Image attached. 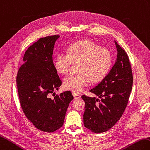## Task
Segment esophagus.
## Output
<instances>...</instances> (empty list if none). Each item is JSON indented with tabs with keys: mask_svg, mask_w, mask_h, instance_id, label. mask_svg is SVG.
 <instances>
[{
	"mask_svg": "<svg viewBox=\"0 0 150 150\" xmlns=\"http://www.w3.org/2000/svg\"><path fill=\"white\" fill-rule=\"evenodd\" d=\"M72 95L74 96V98L75 99H79L81 98V96L78 94V93H76V92H72Z\"/></svg>",
	"mask_w": 150,
	"mask_h": 150,
	"instance_id": "esophagus-1",
	"label": "esophagus"
}]
</instances>
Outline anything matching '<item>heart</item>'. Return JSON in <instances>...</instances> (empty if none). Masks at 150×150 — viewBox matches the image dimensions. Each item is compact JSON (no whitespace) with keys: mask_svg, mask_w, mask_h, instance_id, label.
<instances>
[{"mask_svg":"<svg viewBox=\"0 0 150 150\" xmlns=\"http://www.w3.org/2000/svg\"><path fill=\"white\" fill-rule=\"evenodd\" d=\"M72 64H77L78 73L66 77L64 86L66 89L79 92L89 81L96 83L106 77L112 65V56L108 49L88 40H81L69 45L66 54L56 56L54 67L59 74L65 75Z\"/></svg>","mask_w":150,"mask_h":150,"instance_id":"heart-1","label":"heart"}]
</instances>
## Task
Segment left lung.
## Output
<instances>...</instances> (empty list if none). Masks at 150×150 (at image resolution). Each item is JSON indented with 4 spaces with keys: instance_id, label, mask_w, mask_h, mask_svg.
Listing matches in <instances>:
<instances>
[{
    "instance_id": "8db88e82",
    "label": "left lung",
    "mask_w": 150,
    "mask_h": 150,
    "mask_svg": "<svg viewBox=\"0 0 150 150\" xmlns=\"http://www.w3.org/2000/svg\"><path fill=\"white\" fill-rule=\"evenodd\" d=\"M114 42L117 50L115 64L106 77L90 90L101 100L85 95L81 96L85 103L84 125L96 134L108 130L119 120L127 106L132 88L133 74L128 56Z\"/></svg>"
}]
</instances>
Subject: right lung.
Masks as SVG:
<instances>
[{
  "label": "right lung",
  "instance_id": "obj_1",
  "mask_svg": "<svg viewBox=\"0 0 150 150\" xmlns=\"http://www.w3.org/2000/svg\"><path fill=\"white\" fill-rule=\"evenodd\" d=\"M59 37L46 36L30 46L16 76L23 112L36 128L45 132H54L62 127L73 99L71 91L56 95L54 99L49 97L62 85L52 60L53 49Z\"/></svg>",
  "mask_w": 150,
  "mask_h": 150
}]
</instances>
